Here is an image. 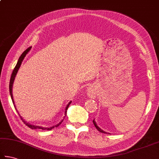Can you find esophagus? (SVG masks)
<instances>
[{
    "instance_id": "34e87169",
    "label": "esophagus",
    "mask_w": 159,
    "mask_h": 159,
    "mask_svg": "<svg viewBox=\"0 0 159 159\" xmlns=\"http://www.w3.org/2000/svg\"><path fill=\"white\" fill-rule=\"evenodd\" d=\"M87 94L90 98H94L96 95V89L94 86H90L87 89Z\"/></svg>"
}]
</instances>
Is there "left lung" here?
Returning <instances> with one entry per match:
<instances>
[{
	"label": "left lung",
	"instance_id": "obj_1",
	"mask_svg": "<svg viewBox=\"0 0 159 159\" xmlns=\"http://www.w3.org/2000/svg\"><path fill=\"white\" fill-rule=\"evenodd\" d=\"M93 123H94V126L96 127V128L97 129L99 132H102V133H104V134H110V133H108V132H105V131H103V130L102 129H101L100 127H99L98 125H97V124H96V121H95V119H94L93 120Z\"/></svg>",
	"mask_w": 159,
	"mask_h": 159
}]
</instances>
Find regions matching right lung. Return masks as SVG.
Here are the masks:
<instances>
[{"mask_svg":"<svg viewBox=\"0 0 159 159\" xmlns=\"http://www.w3.org/2000/svg\"><path fill=\"white\" fill-rule=\"evenodd\" d=\"M31 48H32V47H30V48H27V49H26V50L25 51V52L23 53V54H21V56L20 57L19 59H18V62H17L16 65V67H14V69L13 71H12V74H11V79H10V82H9V93H10V96H11V98L12 102H13V103H14V107H15L16 110L17 111H18V110H17L16 107V105H15V103H14V101L13 94H12V88H13V84H14V81L15 77H16V74H17V72H18V70H19V68H20V65H21V63H22V62H23L24 58L25 57V56L27 54V53L30 51ZM71 101H70L69 103H68V104L67 105L66 107H65V116H64V117H63V119L61 120V122L58 123V124H57V125H53V126L49 127H42V126H38V125H32V124H30V123H27L26 121L23 119V117H22V116H20V118H21V119L23 120L24 123L26 125H27V126L29 127L30 128H31V129H43V130H51V129H52L53 128H54V127H57L59 125H61V123L62 122H63L64 119L65 118V116H66V114H67V110L68 107H69L70 105L71 104ZM18 114H19V113H18Z\"/></svg>","mask_w":159,"mask_h":159,"instance_id":"obj_1","label":"right lung"}]
</instances>
